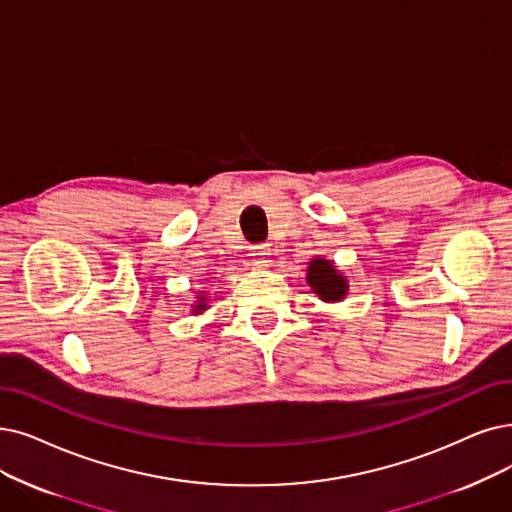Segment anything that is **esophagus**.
<instances>
[{"mask_svg": "<svg viewBox=\"0 0 512 512\" xmlns=\"http://www.w3.org/2000/svg\"><path fill=\"white\" fill-rule=\"evenodd\" d=\"M252 256H254V267H258V269L269 267V262H271V248H269V245H256Z\"/></svg>", "mask_w": 512, "mask_h": 512, "instance_id": "1", "label": "esophagus"}]
</instances>
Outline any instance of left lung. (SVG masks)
<instances>
[{
	"label": "left lung",
	"mask_w": 512,
	"mask_h": 512,
	"mask_svg": "<svg viewBox=\"0 0 512 512\" xmlns=\"http://www.w3.org/2000/svg\"><path fill=\"white\" fill-rule=\"evenodd\" d=\"M306 283L321 302H342L349 294V279L336 269L334 260L323 256L311 258L306 267Z\"/></svg>",
	"instance_id": "obj_1"
}]
</instances>
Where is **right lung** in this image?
<instances>
[{
    "instance_id": "right-lung-1",
    "label": "right lung",
    "mask_w": 512,
    "mask_h": 512,
    "mask_svg": "<svg viewBox=\"0 0 512 512\" xmlns=\"http://www.w3.org/2000/svg\"><path fill=\"white\" fill-rule=\"evenodd\" d=\"M203 311H208V294L206 292H199L197 300L191 304V313L193 315H201Z\"/></svg>"
}]
</instances>
